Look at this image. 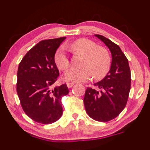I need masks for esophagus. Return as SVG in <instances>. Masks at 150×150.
<instances>
[{
    "mask_svg": "<svg viewBox=\"0 0 150 150\" xmlns=\"http://www.w3.org/2000/svg\"><path fill=\"white\" fill-rule=\"evenodd\" d=\"M67 87L69 88H71L72 86L74 85V83H67Z\"/></svg>",
    "mask_w": 150,
    "mask_h": 150,
    "instance_id": "34e87169",
    "label": "esophagus"
}]
</instances>
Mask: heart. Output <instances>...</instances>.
I'll return each instance as SVG.
<instances>
[{
  "label": "heart",
  "instance_id": "1",
  "mask_svg": "<svg viewBox=\"0 0 150 150\" xmlns=\"http://www.w3.org/2000/svg\"><path fill=\"white\" fill-rule=\"evenodd\" d=\"M70 49L76 54L83 56L80 69L68 70L63 78L67 81L81 82L93 78L102 79L107 74L111 67V56L105 47L98 46L96 43L87 38H79L70 45ZM54 62L60 70H66L69 62L64 48L60 47L54 54Z\"/></svg>",
  "mask_w": 150,
  "mask_h": 150
}]
</instances>
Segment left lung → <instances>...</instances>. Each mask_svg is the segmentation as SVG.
I'll use <instances>...</instances> for the list:
<instances>
[{
  "label": "left lung",
  "mask_w": 150,
  "mask_h": 150,
  "mask_svg": "<svg viewBox=\"0 0 150 150\" xmlns=\"http://www.w3.org/2000/svg\"><path fill=\"white\" fill-rule=\"evenodd\" d=\"M94 36L109 48L112 63L105 78L94 83L100 91L88 88L83 103L90 117L107 122L118 117L126 107L131 90V70L128 59L119 45L101 35Z\"/></svg>",
  "instance_id": "1"
}]
</instances>
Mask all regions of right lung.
<instances>
[{
	"label": "right lung",
	"mask_w": 150,
	"mask_h": 150,
	"mask_svg": "<svg viewBox=\"0 0 150 150\" xmlns=\"http://www.w3.org/2000/svg\"><path fill=\"white\" fill-rule=\"evenodd\" d=\"M65 38L41 40L19 64L17 93L21 105L28 117L40 124H52L62 115L61 100L69 89L67 84L52 87L59 74L54 54Z\"/></svg>",
	"instance_id": "add662e5"
}]
</instances>
